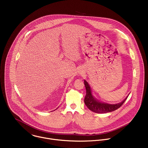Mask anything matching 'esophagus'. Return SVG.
I'll return each instance as SVG.
<instances>
[{
	"mask_svg": "<svg viewBox=\"0 0 148 148\" xmlns=\"http://www.w3.org/2000/svg\"><path fill=\"white\" fill-rule=\"evenodd\" d=\"M80 72V74H82V71H80V72Z\"/></svg>",
	"mask_w": 148,
	"mask_h": 148,
	"instance_id": "1",
	"label": "esophagus"
}]
</instances>
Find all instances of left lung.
Here are the masks:
<instances>
[{
  "instance_id": "8db88e82",
  "label": "left lung",
  "mask_w": 148,
  "mask_h": 148,
  "mask_svg": "<svg viewBox=\"0 0 148 148\" xmlns=\"http://www.w3.org/2000/svg\"><path fill=\"white\" fill-rule=\"evenodd\" d=\"M84 83L86 89V95L84 98V103L88 109L95 113H106L117 109L123 104L129 95H128V96H127L124 100L117 103L110 104L106 103L99 101L94 96L92 93L90 86L86 80H84Z\"/></svg>"
}]
</instances>
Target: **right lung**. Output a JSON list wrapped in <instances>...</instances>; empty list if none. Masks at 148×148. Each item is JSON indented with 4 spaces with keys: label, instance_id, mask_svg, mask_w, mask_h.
Here are the masks:
<instances>
[{
    "label": "right lung",
    "instance_id": "right-lung-1",
    "mask_svg": "<svg viewBox=\"0 0 148 148\" xmlns=\"http://www.w3.org/2000/svg\"><path fill=\"white\" fill-rule=\"evenodd\" d=\"M58 108H57V109H58Z\"/></svg>",
    "mask_w": 148,
    "mask_h": 148
}]
</instances>
